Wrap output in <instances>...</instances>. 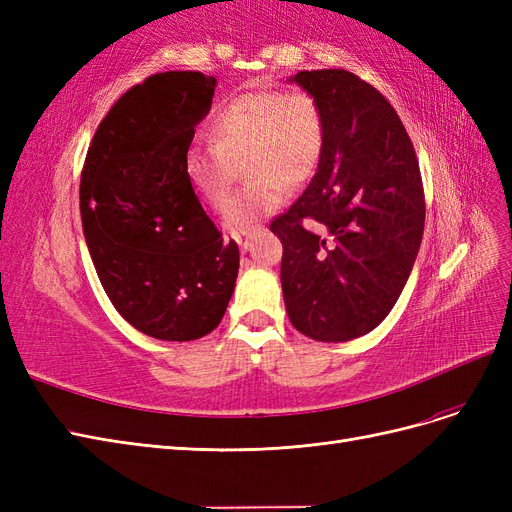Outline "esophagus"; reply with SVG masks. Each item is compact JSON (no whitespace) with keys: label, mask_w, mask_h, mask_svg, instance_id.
I'll use <instances>...</instances> for the list:
<instances>
[{"label":"esophagus","mask_w":512,"mask_h":512,"mask_svg":"<svg viewBox=\"0 0 512 512\" xmlns=\"http://www.w3.org/2000/svg\"><path fill=\"white\" fill-rule=\"evenodd\" d=\"M230 239H235L243 252L250 250V245H252V235H250V232H245V230L243 232H232Z\"/></svg>","instance_id":"1"}]
</instances>
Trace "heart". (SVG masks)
<instances>
[{
    "mask_svg": "<svg viewBox=\"0 0 512 512\" xmlns=\"http://www.w3.org/2000/svg\"><path fill=\"white\" fill-rule=\"evenodd\" d=\"M213 145L185 151L183 173L200 203L222 211L239 166L250 177L226 211L228 228L245 230L284 203L286 185L314 177L327 145V119L307 91L254 89L228 100L209 121Z\"/></svg>",
    "mask_w": 512,
    "mask_h": 512,
    "instance_id": "obj_1",
    "label": "heart"
}]
</instances>
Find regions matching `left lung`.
<instances>
[{
  "label": "left lung",
  "instance_id": "left-lung-1",
  "mask_svg": "<svg viewBox=\"0 0 512 512\" xmlns=\"http://www.w3.org/2000/svg\"><path fill=\"white\" fill-rule=\"evenodd\" d=\"M288 81L322 106L327 145L301 198L271 222L286 312L316 342H350L389 316L408 282L425 228L421 170L376 87L346 70Z\"/></svg>",
  "mask_w": 512,
  "mask_h": 512
}]
</instances>
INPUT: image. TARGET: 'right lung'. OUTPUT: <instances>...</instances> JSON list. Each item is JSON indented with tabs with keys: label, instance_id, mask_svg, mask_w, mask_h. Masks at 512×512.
Masks as SVG:
<instances>
[{
	"label": "right lung",
	"instance_id": "add662e5",
	"mask_svg": "<svg viewBox=\"0 0 512 512\" xmlns=\"http://www.w3.org/2000/svg\"><path fill=\"white\" fill-rule=\"evenodd\" d=\"M215 76L162 72L106 113L81 175V220L104 292L121 318L164 342L218 327L239 247L224 243L183 173Z\"/></svg>",
	"mask_w": 512,
	"mask_h": 512
}]
</instances>
